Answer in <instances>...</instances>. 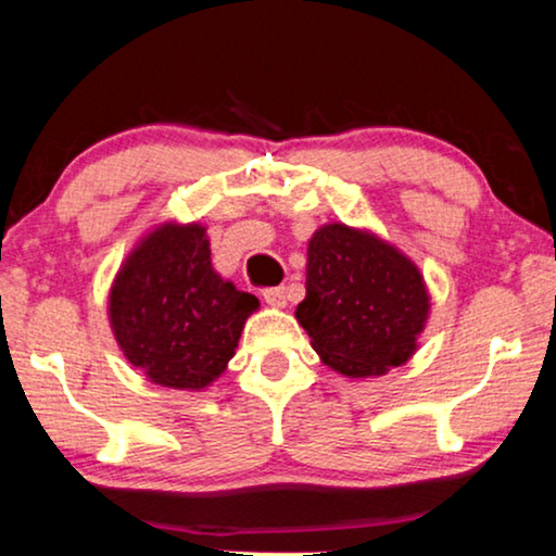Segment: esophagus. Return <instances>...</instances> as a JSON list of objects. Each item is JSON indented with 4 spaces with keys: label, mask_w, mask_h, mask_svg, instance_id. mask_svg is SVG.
Returning <instances> with one entry per match:
<instances>
[{
    "label": "esophagus",
    "mask_w": 556,
    "mask_h": 556,
    "mask_svg": "<svg viewBox=\"0 0 556 556\" xmlns=\"http://www.w3.org/2000/svg\"><path fill=\"white\" fill-rule=\"evenodd\" d=\"M263 299H265V303H270V306H278V308L286 306V288H283V286L265 288Z\"/></svg>",
    "instance_id": "obj_1"
}]
</instances>
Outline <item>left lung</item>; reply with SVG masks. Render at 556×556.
Segmentation results:
<instances>
[{
    "label": "left lung",
    "mask_w": 556,
    "mask_h": 556,
    "mask_svg": "<svg viewBox=\"0 0 556 556\" xmlns=\"http://www.w3.org/2000/svg\"><path fill=\"white\" fill-rule=\"evenodd\" d=\"M428 311L420 270L400 250L339 223L311 238L306 299L295 318L331 369L375 377L405 364Z\"/></svg>",
    "instance_id": "1"
}]
</instances>
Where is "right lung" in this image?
<instances>
[{
    "mask_svg": "<svg viewBox=\"0 0 556 556\" xmlns=\"http://www.w3.org/2000/svg\"><path fill=\"white\" fill-rule=\"evenodd\" d=\"M257 308L212 270L200 225H162L128 255L111 288L109 314L126 359L151 382L202 390L232 359Z\"/></svg>",
    "mask_w": 556,
    "mask_h": 556,
    "instance_id": "add662e5",
    "label": "right lung"
}]
</instances>
